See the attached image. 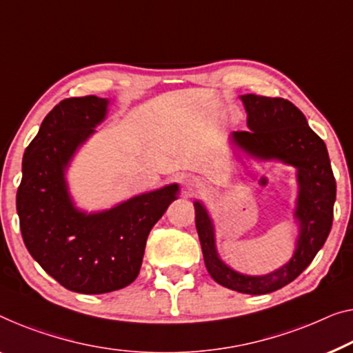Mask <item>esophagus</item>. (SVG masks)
<instances>
[{"mask_svg": "<svg viewBox=\"0 0 353 353\" xmlns=\"http://www.w3.org/2000/svg\"><path fill=\"white\" fill-rule=\"evenodd\" d=\"M193 181H192V179H187V183H192Z\"/></svg>", "mask_w": 353, "mask_h": 353, "instance_id": "esophagus-1", "label": "esophagus"}]
</instances>
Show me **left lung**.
<instances>
[{"instance_id": "1", "label": "left lung", "mask_w": 353, "mask_h": 353, "mask_svg": "<svg viewBox=\"0 0 353 353\" xmlns=\"http://www.w3.org/2000/svg\"><path fill=\"white\" fill-rule=\"evenodd\" d=\"M249 131H234L230 141L245 155L281 161L296 170L298 196L293 217L298 238L292 259L265 276H249L230 268L215 245V228L206 206L194 201V223L210 277L230 290L247 294L276 292L311 265L327 241L333 223L336 181L327 145L307 125L304 114L283 98L243 94Z\"/></svg>"}]
</instances>
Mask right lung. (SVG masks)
I'll return each instance as SVG.
<instances>
[{"mask_svg":"<svg viewBox=\"0 0 353 353\" xmlns=\"http://www.w3.org/2000/svg\"><path fill=\"white\" fill-rule=\"evenodd\" d=\"M108 106L109 99L98 97L57 104L26 147L17 190L30 255L68 290L85 294L120 290L138 277L147 236L179 194L177 183H170L99 212L76 208L66 171Z\"/></svg>","mask_w":353,"mask_h":353,"instance_id":"1","label":"right lung"}]
</instances>
